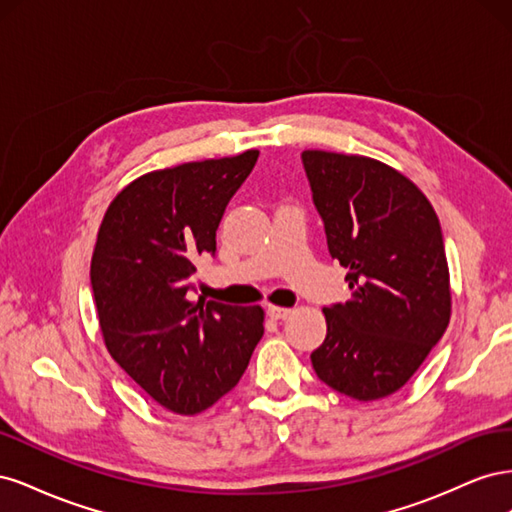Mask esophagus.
<instances>
[{
    "label": "esophagus",
    "mask_w": 512,
    "mask_h": 512,
    "mask_svg": "<svg viewBox=\"0 0 512 512\" xmlns=\"http://www.w3.org/2000/svg\"><path fill=\"white\" fill-rule=\"evenodd\" d=\"M267 314L273 320H284L290 316V309L288 307H280V305H267Z\"/></svg>",
    "instance_id": "1"
}]
</instances>
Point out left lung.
I'll use <instances>...</instances> for the list:
<instances>
[{"instance_id":"8db88e82","label":"left lung","mask_w":512,"mask_h":512,"mask_svg":"<svg viewBox=\"0 0 512 512\" xmlns=\"http://www.w3.org/2000/svg\"><path fill=\"white\" fill-rule=\"evenodd\" d=\"M329 254L352 299L324 307L316 376L359 401L393 395L440 342L451 318L442 228L431 203L395 168L363 156L303 151Z\"/></svg>"}]
</instances>
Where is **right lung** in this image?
I'll return each instance as SVG.
<instances>
[{
  "mask_svg": "<svg viewBox=\"0 0 512 512\" xmlns=\"http://www.w3.org/2000/svg\"><path fill=\"white\" fill-rule=\"evenodd\" d=\"M258 151L153 170L106 209L91 290L119 367L177 414L203 412L235 389L265 327L262 307L194 299L198 256L215 254L226 205Z\"/></svg>",
  "mask_w": 512,
  "mask_h": 512,
  "instance_id": "right-lung-1",
  "label": "right lung"
}]
</instances>
